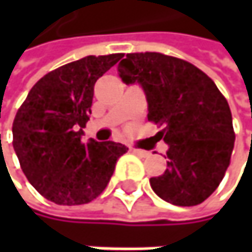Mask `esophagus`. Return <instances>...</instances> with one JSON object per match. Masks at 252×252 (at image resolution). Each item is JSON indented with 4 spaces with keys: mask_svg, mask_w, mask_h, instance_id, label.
<instances>
[{
    "mask_svg": "<svg viewBox=\"0 0 252 252\" xmlns=\"http://www.w3.org/2000/svg\"><path fill=\"white\" fill-rule=\"evenodd\" d=\"M131 152H132V153H135V155H138V156H141V158H147V156L150 155V153H149L147 150H141V149H134V147L131 149Z\"/></svg>",
    "mask_w": 252,
    "mask_h": 252,
    "instance_id": "obj_1",
    "label": "esophagus"
}]
</instances>
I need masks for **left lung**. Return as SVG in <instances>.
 Returning a JSON list of instances; mask_svg holds the SVG:
<instances>
[{"mask_svg":"<svg viewBox=\"0 0 252 252\" xmlns=\"http://www.w3.org/2000/svg\"><path fill=\"white\" fill-rule=\"evenodd\" d=\"M126 84L138 83L149 121L169 149L163 175L150 178L153 191L175 206H197L219 187L235 143L232 114L215 81L195 65L159 52L126 54L120 65Z\"/></svg>","mask_w":252,"mask_h":252,"instance_id":"1","label":"left lung"}]
</instances>
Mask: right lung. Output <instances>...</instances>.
<instances>
[{
	"label": "right lung",
	"instance_id": "right-lung-1",
	"mask_svg": "<svg viewBox=\"0 0 252 252\" xmlns=\"http://www.w3.org/2000/svg\"><path fill=\"white\" fill-rule=\"evenodd\" d=\"M124 55H89L43 76L13 123V147L29 182L61 206L86 204L106 188L126 153L115 141H81L94 83Z\"/></svg>",
	"mask_w": 252,
	"mask_h": 252
}]
</instances>
